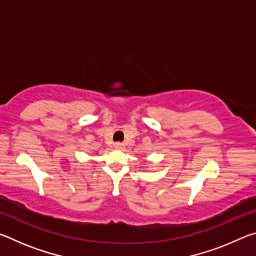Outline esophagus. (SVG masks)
Here are the masks:
<instances>
[{"label": "esophagus", "mask_w": 256, "mask_h": 256, "mask_svg": "<svg viewBox=\"0 0 256 256\" xmlns=\"http://www.w3.org/2000/svg\"><path fill=\"white\" fill-rule=\"evenodd\" d=\"M114 148L115 149H123L124 148V144H120V142H116V144H114Z\"/></svg>", "instance_id": "34e87169"}]
</instances>
